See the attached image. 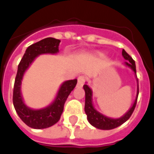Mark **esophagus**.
<instances>
[{
	"instance_id": "esophagus-1",
	"label": "esophagus",
	"mask_w": 154,
	"mask_h": 154,
	"mask_svg": "<svg viewBox=\"0 0 154 154\" xmlns=\"http://www.w3.org/2000/svg\"><path fill=\"white\" fill-rule=\"evenodd\" d=\"M85 82H86V77H84V76H80L77 78V86L82 87L84 85V83H85Z\"/></svg>"
}]
</instances>
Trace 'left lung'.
Here are the masks:
<instances>
[{"label":"left lung","instance_id":"1","mask_svg":"<svg viewBox=\"0 0 154 154\" xmlns=\"http://www.w3.org/2000/svg\"><path fill=\"white\" fill-rule=\"evenodd\" d=\"M122 55L125 60L129 62H125V65L129 67L136 74V66L135 62L134 61L132 57L127 54L125 49L122 50ZM84 90H85V94H86V99H85V112L87 116V119L91 125L96 127L97 129H112L116 127H119L122 124L127 121L129 119V117L132 116L133 112L134 110V108L136 106L137 103V99H138V95H139V84H138V91H137V97L133 104L132 107L129 109V110L127 113L122 117L119 119H111L109 117L103 116L102 114L98 112L93 106V104L91 101V97H92V91L91 88L87 85L83 86Z\"/></svg>","mask_w":154,"mask_h":154}]
</instances>
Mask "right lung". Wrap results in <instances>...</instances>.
I'll list each match as a JSON object with an SVG mask.
<instances>
[{"label": "right lung", "mask_w": 154, "mask_h": 154, "mask_svg": "<svg viewBox=\"0 0 154 154\" xmlns=\"http://www.w3.org/2000/svg\"><path fill=\"white\" fill-rule=\"evenodd\" d=\"M60 40L46 38L27 48L19 63L13 90V104L16 113L22 121L33 129H45L54 125L60 119L65 101L77 85V80L66 81L62 84L55 100L49 106L41 110H32L25 105L20 93L23 75L35 57L42 54H56L58 52Z\"/></svg>", "instance_id": "1"}]
</instances>
